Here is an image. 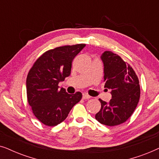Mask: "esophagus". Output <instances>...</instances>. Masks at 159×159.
Wrapping results in <instances>:
<instances>
[{"label":"esophagus","mask_w":159,"mask_h":159,"mask_svg":"<svg viewBox=\"0 0 159 159\" xmlns=\"http://www.w3.org/2000/svg\"><path fill=\"white\" fill-rule=\"evenodd\" d=\"M83 99H90L91 98V97L90 96H89L88 94H83Z\"/></svg>","instance_id":"1"}]
</instances>
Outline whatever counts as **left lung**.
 <instances>
[{
  "instance_id": "left-lung-1",
  "label": "left lung",
  "mask_w": 159,
  "mask_h": 159,
  "mask_svg": "<svg viewBox=\"0 0 159 159\" xmlns=\"http://www.w3.org/2000/svg\"><path fill=\"white\" fill-rule=\"evenodd\" d=\"M104 65L105 88L111 90L108 103L99 99L101 109L95 118L102 124L113 126L126 121L134 113L140 97L139 79L132 67L115 53L101 55Z\"/></svg>"
}]
</instances>
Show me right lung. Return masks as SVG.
<instances>
[{"label":"right lung","instance_id":"1","mask_svg":"<svg viewBox=\"0 0 159 159\" xmlns=\"http://www.w3.org/2000/svg\"><path fill=\"white\" fill-rule=\"evenodd\" d=\"M86 44L64 46L43 53L27 74V97L34 116L44 125L54 126L64 121L81 100L82 94H67L58 84L70 75L72 62Z\"/></svg>","mask_w":159,"mask_h":159}]
</instances>
